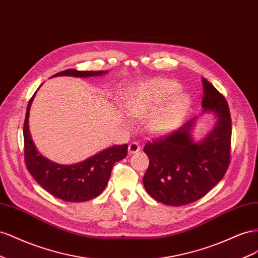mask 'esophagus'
I'll return each mask as SVG.
<instances>
[{
    "mask_svg": "<svg viewBox=\"0 0 258 258\" xmlns=\"http://www.w3.org/2000/svg\"><path fill=\"white\" fill-rule=\"evenodd\" d=\"M139 150H141V146H139L137 143H131L128 145V153L132 154V153H136L138 152Z\"/></svg>",
    "mask_w": 258,
    "mask_h": 258,
    "instance_id": "1",
    "label": "esophagus"
}]
</instances>
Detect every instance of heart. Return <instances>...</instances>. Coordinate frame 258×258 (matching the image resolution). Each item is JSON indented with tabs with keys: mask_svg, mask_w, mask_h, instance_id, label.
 I'll list each match as a JSON object with an SVG mask.
<instances>
[{
	"mask_svg": "<svg viewBox=\"0 0 258 258\" xmlns=\"http://www.w3.org/2000/svg\"><path fill=\"white\" fill-rule=\"evenodd\" d=\"M179 86L174 82L156 80L131 88L123 95V111L130 117H144L159 107L158 112L149 121L153 133L170 130L186 113L190 100L186 94H175Z\"/></svg>",
	"mask_w": 258,
	"mask_h": 258,
	"instance_id": "obj_1",
	"label": "heart"
}]
</instances>
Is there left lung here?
Returning a JSON list of instances; mask_svg holds the SVG:
<instances>
[{
  "mask_svg": "<svg viewBox=\"0 0 258 258\" xmlns=\"http://www.w3.org/2000/svg\"><path fill=\"white\" fill-rule=\"evenodd\" d=\"M202 113H212L216 122L207 136H192L198 116L177 130L147 143L144 151L149 166L143 182L154 200L172 207L192 203L222 180L229 166L231 117L224 96L207 79H202Z\"/></svg>",
  "mask_w": 258,
  "mask_h": 258,
  "instance_id": "8db88e82",
  "label": "left lung"
}]
</instances>
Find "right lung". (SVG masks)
<instances>
[{
    "mask_svg": "<svg viewBox=\"0 0 258 258\" xmlns=\"http://www.w3.org/2000/svg\"><path fill=\"white\" fill-rule=\"evenodd\" d=\"M107 72L68 69L56 73L51 78H90L106 75ZM35 94L36 92L29 100L24 124L25 161L29 173L47 192L60 200L85 202L96 198L105 190L115 162L126 157L127 145L109 147L94 154L93 157L75 164H59L43 157L36 149L29 131V113Z\"/></svg>",
    "mask_w": 258,
    "mask_h": 258,
    "instance_id": "right-lung-1",
    "label": "right lung"
}]
</instances>
